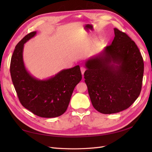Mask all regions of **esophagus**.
Instances as JSON below:
<instances>
[{
  "instance_id": "obj_1",
  "label": "esophagus",
  "mask_w": 152,
  "mask_h": 152,
  "mask_svg": "<svg viewBox=\"0 0 152 152\" xmlns=\"http://www.w3.org/2000/svg\"><path fill=\"white\" fill-rule=\"evenodd\" d=\"M80 71H81V73H82V75H83L84 72H85V71H86V68H85L84 66H81V67H80Z\"/></svg>"
}]
</instances>
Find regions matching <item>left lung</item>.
<instances>
[{
    "label": "left lung",
    "instance_id": "8db88e82",
    "mask_svg": "<svg viewBox=\"0 0 152 152\" xmlns=\"http://www.w3.org/2000/svg\"><path fill=\"white\" fill-rule=\"evenodd\" d=\"M111 45L85 62V82L94 108L111 114L128 108L141 90L144 63L138 48L126 34L114 28Z\"/></svg>",
    "mask_w": 152,
    "mask_h": 152
}]
</instances>
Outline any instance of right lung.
I'll list each match as a JSON object with an SVG mask.
<instances>
[{
	"label": "right lung",
	"instance_id": "1",
	"mask_svg": "<svg viewBox=\"0 0 152 152\" xmlns=\"http://www.w3.org/2000/svg\"><path fill=\"white\" fill-rule=\"evenodd\" d=\"M37 31L26 35L18 43L11 60V79L20 102L36 115L53 118L66 112L75 87L82 79L79 65L64 69L48 79L40 80L25 67L23 53L24 44Z\"/></svg>",
	"mask_w": 152,
	"mask_h": 152
}]
</instances>
